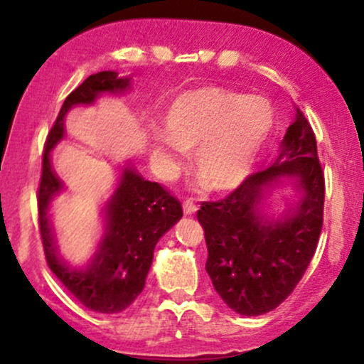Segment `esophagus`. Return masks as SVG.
Instances as JSON below:
<instances>
[{
	"label": "esophagus",
	"instance_id": "1",
	"mask_svg": "<svg viewBox=\"0 0 364 364\" xmlns=\"http://www.w3.org/2000/svg\"><path fill=\"white\" fill-rule=\"evenodd\" d=\"M183 210H185L186 215H193L196 212V205L193 200H186V202L183 203Z\"/></svg>",
	"mask_w": 364,
	"mask_h": 364
}]
</instances>
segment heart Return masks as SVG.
<instances>
[{"label": "heart", "instance_id": "b5f03b06", "mask_svg": "<svg viewBox=\"0 0 364 364\" xmlns=\"http://www.w3.org/2000/svg\"><path fill=\"white\" fill-rule=\"evenodd\" d=\"M274 123V107L263 95L202 85L171 99L149 145L168 173L181 166L185 150L195 149L196 173L212 190L229 191L253 174Z\"/></svg>", "mask_w": 364, "mask_h": 364}]
</instances>
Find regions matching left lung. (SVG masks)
<instances>
[{
  "instance_id": "obj_1",
  "label": "left lung",
  "mask_w": 364,
  "mask_h": 364,
  "mask_svg": "<svg viewBox=\"0 0 364 364\" xmlns=\"http://www.w3.org/2000/svg\"><path fill=\"white\" fill-rule=\"evenodd\" d=\"M279 186L291 187L299 200L270 215L264 200ZM323 198L315 133L296 107L275 164L252 174L228 198L202 203L196 214L205 231V270L232 311L263 315L294 291L315 255Z\"/></svg>"
}]
</instances>
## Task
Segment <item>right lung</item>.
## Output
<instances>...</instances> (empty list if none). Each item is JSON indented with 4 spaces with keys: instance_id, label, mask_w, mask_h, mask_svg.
Returning a JSON list of instances; mask_svg holds the SVG:
<instances>
[{
    "instance_id": "obj_1",
    "label": "right lung",
    "mask_w": 364,
    "mask_h": 364,
    "mask_svg": "<svg viewBox=\"0 0 364 364\" xmlns=\"http://www.w3.org/2000/svg\"><path fill=\"white\" fill-rule=\"evenodd\" d=\"M132 90V77L112 72L90 75L63 102L48 136L39 188V225L46 260L53 274L92 311L119 313L144 291L157 241L183 217L181 203L159 183L147 181L133 164H121L118 179L104 202V232L89 260L70 263L60 257L51 217L53 200L65 191L54 173L51 152L65 136V118L72 107L92 106L99 97Z\"/></svg>"
}]
</instances>
